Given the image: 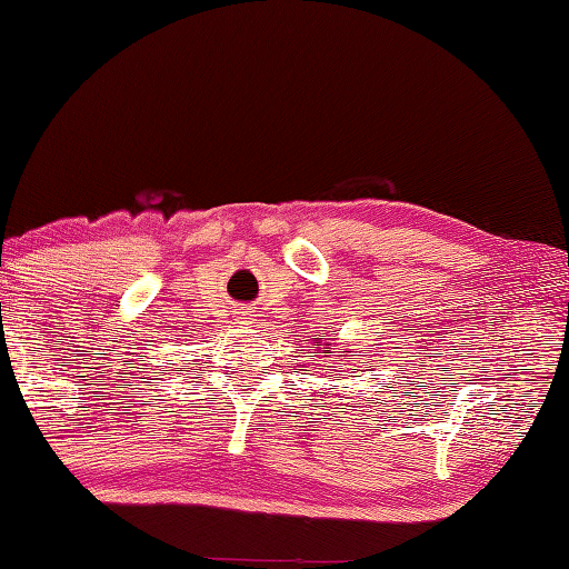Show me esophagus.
<instances>
[{
  "instance_id": "1",
  "label": "esophagus",
  "mask_w": 569,
  "mask_h": 569,
  "mask_svg": "<svg viewBox=\"0 0 569 569\" xmlns=\"http://www.w3.org/2000/svg\"><path fill=\"white\" fill-rule=\"evenodd\" d=\"M248 313H250V311H240V316H248Z\"/></svg>"
}]
</instances>
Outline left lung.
Listing matches in <instances>:
<instances>
[{"mask_svg": "<svg viewBox=\"0 0 569 569\" xmlns=\"http://www.w3.org/2000/svg\"><path fill=\"white\" fill-rule=\"evenodd\" d=\"M326 346H331V343H321V341H313V353H321V349H326ZM323 353H331V351H323Z\"/></svg>", "mask_w": 569, "mask_h": 569, "instance_id": "1", "label": "left lung"}]
</instances>
